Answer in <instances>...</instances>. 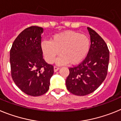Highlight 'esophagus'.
Segmentation results:
<instances>
[{"instance_id": "1", "label": "esophagus", "mask_w": 121, "mask_h": 121, "mask_svg": "<svg viewBox=\"0 0 121 121\" xmlns=\"http://www.w3.org/2000/svg\"><path fill=\"white\" fill-rule=\"evenodd\" d=\"M60 68L58 67H56V66H54L53 67V70H54V72H56L59 70Z\"/></svg>"}]
</instances>
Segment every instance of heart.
<instances>
[{
  "mask_svg": "<svg viewBox=\"0 0 121 121\" xmlns=\"http://www.w3.org/2000/svg\"><path fill=\"white\" fill-rule=\"evenodd\" d=\"M90 41L84 34L74 31H65L53 36L51 41H43L41 44L45 60L52 63L58 55L56 63L63 65L69 63L76 65L82 61L90 49Z\"/></svg>",
  "mask_w": 121,
  "mask_h": 121,
  "instance_id": "b5f03b06",
  "label": "heart"
}]
</instances>
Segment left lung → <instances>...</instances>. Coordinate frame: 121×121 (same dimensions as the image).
Returning <instances> with one entry per match:
<instances>
[{
    "mask_svg": "<svg viewBox=\"0 0 121 121\" xmlns=\"http://www.w3.org/2000/svg\"><path fill=\"white\" fill-rule=\"evenodd\" d=\"M91 46L86 58L77 66L69 68L66 80L68 91L77 95L94 92L105 79L110 52L104 40L94 30L88 27Z\"/></svg>",
    "mask_w": 121,
    "mask_h": 121,
    "instance_id": "left-lung-1",
    "label": "left lung"
}]
</instances>
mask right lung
Wrapping results in <instances>:
<instances>
[{
    "instance_id": "obj_1",
    "label": "right lung",
    "mask_w": 121,
    "mask_h": 121,
    "mask_svg": "<svg viewBox=\"0 0 121 121\" xmlns=\"http://www.w3.org/2000/svg\"><path fill=\"white\" fill-rule=\"evenodd\" d=\"M44 29L31 26L15 39L10 50L11 73L14 82L22 91L31 96H39L49 90L53 67L43 56L41 47Z\"/></svg>"
}]
</instances>
